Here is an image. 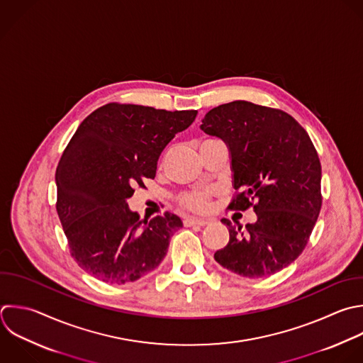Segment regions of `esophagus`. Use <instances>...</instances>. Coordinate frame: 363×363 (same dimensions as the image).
<instances>
[{"mask_svg":"<svg viewBox=\"0 0 363 363\" xmlns=\"http://www.w3.org/2000/svg\"><path fill=\"white\" fill-rule=\"evenodd\" d=\"M207 224H208V221L207 220H201V218H186L184 220V225H187V227H191V225L204 227Z\"/></svg>","mask_w":363,"mask_h":363,"instance_id":"1","label":"esophagus"}]
</instances>
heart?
I'll return each mask as SVG.
<instances>
[{"label": "heart", "mask_w": 363, "mask_h": 363, "mask_svg": "<svg viewBox=\"0 0 363 363\" xmlns=\"http://www.w3.org/2000/svg\"><path fill=\"white\" fill-rule=\"evenodd\" d=\"M211 197L210 189H196L193 191L184 193L180 197V203L194 211H204L208 207V201Z\"/></svg>", "instance_id": "b5f03b06"}]
</instances>
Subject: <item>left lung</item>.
Instances as JSON below:
<instances>
[{"mask_svg":"<svg viewBox=\"0 0 363 363\" xmlns=\"http://www.w3.org/2000/svg\"><path fill=\"white\" fill-rule=\"evenodd\" d=\"M200 129L228 146L233 186L240 190L228 207L252 206L257 214L245 228L221 220L230 240L216 261L248 278L286 268L303 251L322 206L320 163L308 133L288 113L247 101L211 109Z\"/></svg>","mask_w":363,"mask_h":363,"instance_id":"obj_1","label":"left lung"}]
</instances>
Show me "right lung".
I'll use <instances>...</instances> for the list:
<instances>
[{"instance_id":"right-lung-1","label":"right lung","mask_w":363,"mask_h":363,"mask_svg":"<svg viewBox=\"0 0 363 363\" xmlns=\"http://www.w3.org/2000/svg\"><path fill=\"white\" fill-rule=\"evenodd\" d=\"M196 116L108 104L77 129L57 167V211L71 255L92 277L133 282L163 261L182 220L172 213L140 220L128 200L156 176L163 149Z\"/></svg>"}]
</instances>
